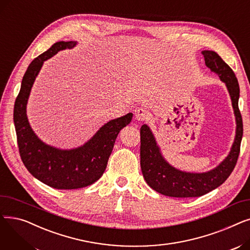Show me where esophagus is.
I'll return each instance as SVG.
<instances>
[{"instance_id": "1", "label": "esophagus", "mask_w": 250, "mask_h": 250, "mask_svg": "<svg viewBox=\"0 0 250 250\" xmlns=\"http://www.w3.org/2000/svg\"><path fill=\"white\" fill-rule=\"evenodd\" d=\"M148 111L146 108L144 107H137L135 109V116H136V120H138L139 122H143L147 120L148 117Z\"/></svg>"}]
</instances>
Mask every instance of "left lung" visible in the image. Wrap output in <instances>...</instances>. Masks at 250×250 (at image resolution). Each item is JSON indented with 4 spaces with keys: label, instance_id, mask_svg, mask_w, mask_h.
I'll use <instances>...</instances> for the list:
<instances>
[{
    "label": "left lung",
    "instance_id": "8db88e82",
    "mask_svg": "<svg viewBox=\"0 0 250 250\" xmlns=\"http://www.w3.org/2000/svg\"><path fill=\"white\" fill-rule=\"evenodd\" d=\"M207 67L224 82L231 97L236 121V135L226 158L207 172H186L170 165L163 157L151 128L141 126V169L148 186L167 196L195 198L219 188L230 176L237 163L243 135L242 117L238 107L239 84L229 65L213 50H203Z\"/></svg>",
    "mask_w": 250,
    "mask_h": 250
}]
</instances>
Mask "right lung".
Segmentation results:
<instances>
[{
	"label": "right lung",
	"instance_id": "right-lung-1",
	"mask_svg": "<svg viewBox=\"0 0 250 250\" xmlns=\"http://www.w3.org/2000/svg\"><path fill=\"white\" fill-rule=\"evenodd\" d=\"M77 42H59L34 59L25 72L14 105V125L23 164L39 181L57 189H76L97 181L105 171L117 135L132 122L133 113L109 121L83 146L62 150L39 139L28 122L26 107L30 91L44 61Z\"/></svg>",
	"mask_w": 250,
	"mask_h": 250
}]
</instances>
